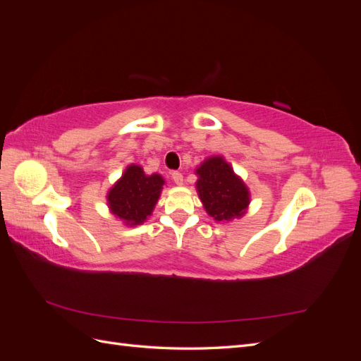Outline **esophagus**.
Returning a JSON list of instances; mask_svg holds the SVG:
<instances>
[{"label":"esophagus","instance_id":"obj_1","mask_svg":"<svg viewBox=\"0 0 361 361\" xmlns=\"http://www.w3.org/2000/svg\"><path fill=\"white\" fill-rule=\"evenodd\" d=\"M171 179H173V182L176 183V185H182L183 183V176H182V173H179V171H173L171 173Z\"/></svg>","mask_w":361,"mask_h":361}]
</instances>
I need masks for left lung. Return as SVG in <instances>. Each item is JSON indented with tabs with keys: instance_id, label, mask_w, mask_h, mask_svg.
<instances>
[{
	"instance_id": "left-lung-1",
	"label": "left lung",
	"mask_w": 361,
	"mask_h": 361,
	"mask_svg": "<svg viewBox=\"0 0 361 361\" xmlns=\"http://www.w3.org/2000/svg\"><path fill=\"white\" fill-rule=\"evenodd\" d=\"M195 174L199 197L215 221L228 223L245 215L251 200L250 190L223 157L206 158Z\"/></svg>"
}]
</instances>
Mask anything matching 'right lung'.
Masks as SVG:
<instances>
[{"label":"right lung","mask_w":361,"mask_h":361,"mask_svg":"<svg viewBox=\"0 0 361 361\" xmlns=\"http://www.w3.org/2000/svg\"><path fill=\"white\" fill-rule=\"evenodd\" d=\"M164 183L166 180L161 174H146L141 166L129 164L106 192L108 209L125 226L143 224L154 212Z\"/></svg>","instance_id":"add662e5"}]
</instances>
